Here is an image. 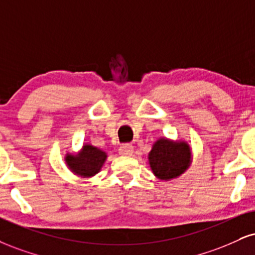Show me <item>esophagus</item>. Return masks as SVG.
<instances>
[{
    "label": "esophagus",
    "instance_id": "34e87169",
    "mask_svg": "<svg viewBox=\"0 0 255 255\" xmlns=\"http://www.w3.org/2000/svg\"><path fill=\"white\" fill-rule=\"evenodd\" d=\"M119 153L121 155H125V157L131 155V153H133V146H131V145H122L121 147H120Z\"/></svg>",
    "mask_w": 255,
    "mask_h": 255
}]
</instances>
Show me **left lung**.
<instances>
[{
	"label": "left lung",
	"mask_w": 255,
	"mask_h": 255,
	"mask_svg": "<svg viewBox=\"0 0 255 255\" xmlns=\"http://www.w3.org/2000/svg\"><path fill=\"white\" fill-rule=\"evenodd\" d=\"M153 173L159 179L168 180L180 176L191 161V149L184 141L160 139L152 147L148 154Z\"/></svg>",
	"instance_id": "1"
}]
</instances>
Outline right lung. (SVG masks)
I'll return each mask as SVG.
<instances>
[{
  "mask_svg": "<svg viewBox=\"0 0 255 255\" xmlns=\"http://www.w3.org/2000/svg\"><path fill=\"white\" fill-rule=\"evenodd\" d=\"M107 154L97 147L84 145L78 154H66L65 161L73 173L81 177H93L101 170Z\"/></svg>",
  "mask_w": 255,
  "mask_h": 255,
  "instance_id": "1",
  "label": "right lung"
}]
</instances>
